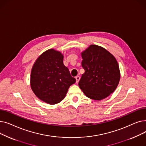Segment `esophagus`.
<instances>
[{
    "label": "esophagus",
    "instance_id": "esophagus-1",
    "mask_svg": "<svg viewBox=\"0 0 146 146\" xmlns=\"http://www.w3.org/2000/svg\"><path fill=\"white\" fill-rule=\"evenodd\" d=\"M76 83H78V82H79V80H80V76H77L76 77Z\"/></svg>",
    "mask_w": 146,
    "mask_h": 146
}]
</instances>
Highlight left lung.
Segmentation results:
<instances>
[{"label": "left lung", "instance_id": "obj_1", "mask_svg": "<svg viewBox=\"0 0 146 146\" xmlns=\"http://www.w3.org/2000/svg\"><path fill=\"white\" fill-rule=\"evenodd\" d=\"M85 73L79 86L85 95L94 100H102L116 89L120 79L117 61L104 48L90 45L81 53Z\"/></svg>", "mask_w": 146, "mask_h": 146}]
</instances>
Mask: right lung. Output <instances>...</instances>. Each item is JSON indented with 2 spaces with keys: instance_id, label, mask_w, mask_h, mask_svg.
Instances as JSON below:
<instances>
[{
  "instance_id": "1",
  "label": "right lung",
  "mask_w": 146,
  "mask_h": 146,
  "mask_svg": "<svg viewBox=\"0 0 146 146\" xmlns=\"http://www.w3.org/2000/svg\"><path fill=\"white\" fill-rule=\"evenodd\" d=\"M76 82L63 64V55L50 49L35 61L31 74V87L40 100L50 105L59 103Z\"/></svg>"
}]
</instances>
